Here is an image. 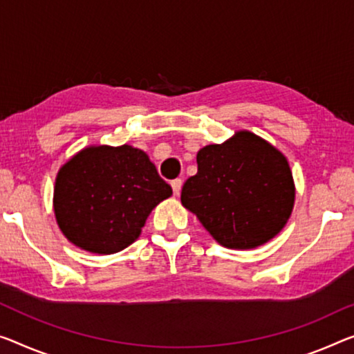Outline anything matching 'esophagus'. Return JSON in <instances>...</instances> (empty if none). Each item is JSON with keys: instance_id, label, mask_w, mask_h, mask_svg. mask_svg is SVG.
Masks as SVG:
<instances>
[{"instance_id": "34e87169", "label": "esophagus", "mask_w": 354, "mask_h": 354, "mask_svg": "<svg viewBox=\"0 0 354 354\" xmlns=\"http://www.w3.org/2000/svg\"><path fill=\"white\" fill-rule=\"evenodd\" d=\"M182 185H183L182 178H176V180H172V182H171V187H172V192H174V194H176V196L180 194Z\"/></svg>"}]
</instances>
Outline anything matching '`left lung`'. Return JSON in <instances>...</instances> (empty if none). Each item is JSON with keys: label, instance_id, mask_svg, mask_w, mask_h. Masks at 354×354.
Masks as SVG:
<instances>
[{"label": "left lung", "instance_id": "obj_1", "mask_svg": "<svg viewBox=\"0 0 354 354\" xmlns=\"http://www.w3.org/2000/svg\"><path fill=\"white\" fill-rule=\"evenodd\" d=\"M196 161L198 174L185 182L180 201L220 245L257 248L283 230L296 187L277 147L241 129L223 144L203 147Z\"/></svg>", "mask_w": 354, "mask_h": 354}]
</instances>
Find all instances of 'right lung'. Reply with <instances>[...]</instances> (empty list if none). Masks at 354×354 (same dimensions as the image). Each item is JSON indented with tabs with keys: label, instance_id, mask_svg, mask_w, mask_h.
I'll return each instance as SVG.
<instances>
[{
	"label": "right lung",
	"instance_id": "add662e5",
	"mask_svg": "<svg viewBox=\"0 0 354 354\" xmlns=\"http://www.w3.org/2000/svg\"><path fill=\"white\" fill-rule=\"evenodd\" d=\"M172 194L149 155L133 145H88L59 167L53 188L58 227L85 252H122L150 212Z\"/></svg>",
	"mask_w": 354,
	"mask_h": 354
}]
</instances>
